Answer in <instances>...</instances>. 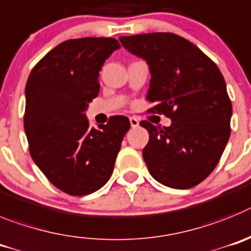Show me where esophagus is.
Masks as SVG:
<instances>
[{
  "label": "esophagus",
  "mask_w": 251,
  "mask_h": 251,
  "mask_svg": "<svg viewBox=\"0 0 251 251\" xmlns=\"http://www.w3.org/2000/svg\"><path fill=\"white\" fill-rule=\"evenodd\" d=\"M130 125L131 127H137L139 126V120H137L136 117H130Z\"/></svg>",
  "instance_id": "esophagus-1"
}]
</instances>
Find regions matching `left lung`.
Segmentation results:
<instances>
[{
    "instance_id": "left-lung-1",
    "label": "left lung",
    "mask_w": 251,
    "mask_h": 251,
    "mask_svg": "<svg viewBox=\"0 0 251 251\" xmlns=\"http://www.w3.org/2000/svg\"><path fill=\"white\" fill-rule=\"evenodd\" d=\"M131 53L151 72L149 111L171 119L169 127L149 121L142 156L152 177L173 189H190L216 168L230 137L232 106L225 80L201 50L170 32L121 36Z\"/></svg>"
}]
</instances>
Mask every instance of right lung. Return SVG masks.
Segmentation results:
<instances>
[{"label": "right lung", "mask_w": 251, "mask_h": 251, "mask_svg": "<svg viewBox=\"0 0 251 251\" xmlns=\"http://www.w3.org/2000/svg\"><path fill=\"white\" fill-rule=\"evenodd\" d=\"M117 49L111 37L67 40L38 61L27 80L24 125L31 157L69 195H89L109 181L130 128L120 115L98 128L85 116L100 91L101 66Z\"/></svg>", "instance_id": "obj_1"}]
</instances>
